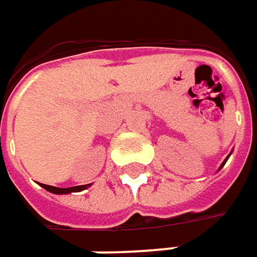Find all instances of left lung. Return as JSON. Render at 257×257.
<instances>
[{
  "label": "left lung",
  "instance_id": "obj_1",
  "mask_svg": "<svg viewBox=\"0 0 257 257\" xmlns=\"http://www.w3.org/2000/svg\"><path fill=\"white\" fill-rule=\"evenodd\" d=\"M226 160H228V158L225 159V162H226ZM225 162H224V163H222V166H224V165H225ZM222 166H221V167H222Z\"/></svg>",
  "mask_w": 257,
  "mask_h": 257
}]
</instances>
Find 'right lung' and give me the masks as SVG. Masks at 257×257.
Instances as JSON below:
<instances>
[{
  "label": "right lung",
  "instance_id": "obj_1",
  "mask_svg": "<svg viewBox=\"0 0 257 257\" xmlns=\"http://www.w3.org/2000/svg\"><path fill=\"white\" fill-rule=\"evenodd\" d=\"M41 186L45 190H48L50 193H55V194H67V193H73V191H81V190H85L87 187H90V184H85V186H76V187H69V188H59L53 187V186H48V184H42Z\"/></svg>",
  "mask_w": 257,
  "mask_h": 257
}]
</instances>
